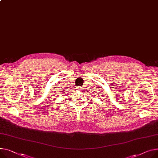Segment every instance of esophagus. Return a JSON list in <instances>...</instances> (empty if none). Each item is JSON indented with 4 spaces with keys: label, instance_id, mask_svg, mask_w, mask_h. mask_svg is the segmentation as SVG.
I'll return each mask as SVG.
<instances>
[{
    "label": "esophagus",
    "instance_id": "1",
    "mask_svg": "<svg viewBox=\"0 0 158 158\" xmlns=\"http://www.w3.org/2000/svg\"><path fill=\"white\" fill-rule=\"evenodd\" d=\"M76 89L77 90V91H82V88L81 87H80V86H78V87H77L76 88Z\"/></svg>",
    "mask_w": 158,
    "mask_h": 158
}]
</instances>
